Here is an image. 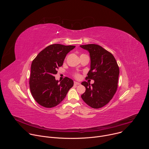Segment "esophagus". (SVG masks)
<instances>
[{
    "label": "esophagus",
    "mask_w": 149,
    "mask_h": 149,
    "mask_svg": "<svg viewBox=\"0 0 149 149\" xmlns=\"http://www.w3.org/2000/svg\"><path fill=\"white\" fill-rule=\"evenodd\" d=\"M74 84L75 85H80V83L78 82H76V81H74Z\"/></svg>",
    "instance_id": "obj_1"
}]
</instances>
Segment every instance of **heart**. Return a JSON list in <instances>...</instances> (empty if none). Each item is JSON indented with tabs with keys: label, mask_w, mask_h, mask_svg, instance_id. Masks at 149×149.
<instances>
[{
	"label": "heart",
	"mask_w": 149,
	"mask_h": 149,
	"mask_svg": "<svg viewBox=\"0 0 149 149\" xmlns=\"http://www.w3.org/2000/svg\"><path fill=\"white\" fill-rule=\"evenodd\" d=\"M74 77L76 78H78L79 77V74H75L74 75Z\"/></svg>",
	"instance_id": "b5f03b06"
}]
</instances>
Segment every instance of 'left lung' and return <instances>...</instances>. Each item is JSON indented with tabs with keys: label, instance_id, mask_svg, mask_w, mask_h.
<instances>
[{
	"label": "left lung",
	"instance_id": "obj_1",
	"mask_svg": "<svg viewBox=\"0 0 149 149\" xmlns=\"http://www.w3.org/2000/svg\"><path fill=\"white\" fill-rule=\"evenodd\" d=\"M90 55V70L87 79L94 80V84L83 81L86 92L81 95L83 101L93 109H100L107 104L115 94L117 87L119 67L110 52L96 44L80 45Z\"/></svg>",
	"mask_w": 149,
	"mask_h": 149
}]
</instances>
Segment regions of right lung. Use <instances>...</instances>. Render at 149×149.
Segmentation results:
<instances>
[{
	"instance_id": "1",
	"label": "right lung",
	"mask_w": 149,
	"mask_h": 149,
	"mask_svg": "<svg viewBox=\"0 0 149 149\" xmlns=\"http://www.w3.org/2000/svg\"><path fill=\"white\" fill-rule=\"evenodd\" d=\"M75 47L51 45L40 51L33 60L29 87L33 98L39 105L46 108L55 107L65 98L72 87V79L65 77L59 83L54 75L62 65L67 54Z\"/></svg>"
}]
</instances>
